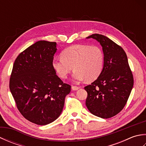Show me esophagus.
Masks as SVG:
<instances>
[{"label":"esophagus","mask_w":146,"mask_h":146,"mask_svg":"<svg viewBox=\"0 0 146 146\" xmlns=\"http://www.w3.org/2000/svg\"><path fill=\"white\" fill-rule=\"evenodd\" d=\"M80 88V87L78 86H72V87H71V89L73 90H78Z\"/></svg>","instance_id":"1"}]
</instances>
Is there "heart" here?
Listing matches in <instances>:
<instances>
[{
  "instance_id": "obj_1",
  "label": "heart",
  "mask_w": 146,
  "mask_h": 146,
  "mask_svg": "<svg viewBox=\"0 0 146 146\" xmlns=\"http://www.w3.org/2000/svg\"><path fill=\"white\" fill-rule=\"evenodd\" d=\"M61 58H54L52 66L61 78H66L74 71L73 77L76 82L94 81L100 76L104 68L103 52L97 46L76 44L65 49Z\"/></svg>"
}]
</instances>
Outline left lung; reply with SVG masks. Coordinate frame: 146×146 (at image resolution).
I'll return each instance as SVG.
<instances>
[{"label": "left lung", "instance_id": "obj_1", "mask_svg": "<svg viewBox=\"0 0 146 146\" xmlns=\"http://www.w3.org/2000/svg\"><path fill=\"white\" fill-rule=\"evenodd\" d=\"M86 38L100 42L104 63L98 78L85 87L88 94L86 106L94 115L108 119L116 115L125 107L134 85L133 75L122 47L99 34Z\"/></svg>", "mask_w": 146, "mask_h": 146}]
</instances>
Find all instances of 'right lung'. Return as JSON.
<instances>
[{
	"label": "right lung",
	"mask_w": 146,
	"mask_h": 146,
	"mask_svg": "<svg viewBox=\"0 0 146 146\" xmlns=\"http://www.w3.org/2000/svg\"><path fill=\"white\" fill-rule=\"evenodd\" d=\"M56 50L55 42H35L15 59L10 78L9 88L19 111L40 125L58 119L71 91L52 66Z\"/></svg>",
	"instance_id": "1"
}]
</instances>
